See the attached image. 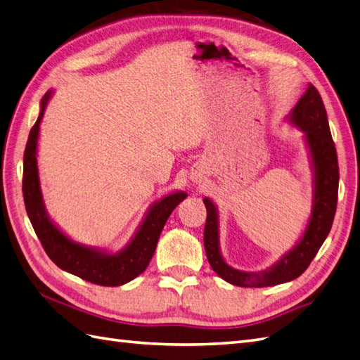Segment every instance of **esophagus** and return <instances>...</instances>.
Returning <instances> with one entry per match:
<instances>
[{
    "mask_svg": "<svg viewBox=\"0 0 360 360\" xmlns=\"http://www.w3.org/2000/svg\"><path fill=\"white\" fill-rule=\"evenodd\" d=\"M192 181H194L195 183V185H203V183H205V180H206V177H205V175H203V172H195V174H192Z\"/></svg>",
    "mask_w": 360,
    "mask_h": 360,
    "instance_id": "esophagus-1",
    "label": "esophagus"
}]
</instances>
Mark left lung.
Returning a JSON list of instances; mask_svg holds the SVG:
<instances>
[{
    "mask_svg": "<svg viewBox=\"0 0 360 360\" xmlns=\"http://www.w3.org/2000/svg\"><path fill=\"white\" fill-rule=\"evenodd\" d=\"M288 124L302 133L309 153L313 197L311 210L304 231L292 249H288L276 262L262 270H240L226 262L220 248V212L210 198L205 197L207 209L205 226V249L210 267L226 283L238 287H271L293 281L304 274L316 257L322 243L330 233L335 220L339 188V166L335 142L331 139L327 111L319 91L311 84L302 98L285 116Z\"/></svg>",
    "mask_w": 360,
    "mask_h": 360,
    "instance_id": "obj_1",
    "label": "left lung"
}]
</instances>
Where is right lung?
I'll return each mask as SVG.
<instances>
[{
  "label": "right lung",
  "mask_w": 360,
  "mask_h": 360,
  "mask_svg": "<svg viewBox=\"0 0 360 360\" xmlns=\"http://www.w3.org/2000/svg\"><path fill=\"white\" fill-rule=\"evenodd\" d=\"M53 93V90H49L41 99L38 119L30 129L27 146H25L22 174L25 210L44 250L59 269L98 285H124L143 274L154 255L163 226L168 221L172 210L188 194L185 191H172L155 200L148 207L134 235L120 250L114 252L105 248L86 246L70 238L47 212L38 169L39 125Z\"/></svg>",
  "instance_id": "1"
}]
</instances>
